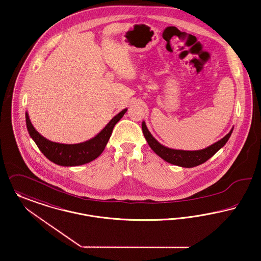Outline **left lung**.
<instances>
[{
	"label": "left lung",
	"instance_id": "8db88e82",
	"mask_svg": "<svg viewBox=\"0 0 261 261\" xmlns=\"http://www.w3.org/2000/svg\"><path fill=\"white\" fill-rule=\"evenodd\" d=\"M142 132L144 137L150 146L151 149L154 151L159 157H161L166 162L170 164L176 165L184 168H192L195 166L202 164L206 162L209 158H211L217 151L221 149L229 140L233 133V127L229 132L228 135H226L223 138H221L217 142L209 145L208 147L200 149V150H178L169 148L161 144L158 140L155 139V137L151 135L148 130L145 122H142Z\"/></svg>",
	"mask_w": 261,
	"mask_h": 261
}]
</instances>
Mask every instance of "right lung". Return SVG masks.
<instances>
[{"instance_id": "right-lung-1", "label": "right lung", "mask_w": 261, "mask_h": 261, "mask_svg": "<svg viewBox=\"0 0 261 261\" xmlns=\"http://www.w3.org/2000/svg\"><path fill=\"white\" fill-rule=\"evenodd\" d=\"M126 110L127 109H124L117 114L95 137L75 144L54 142L42 137L31 124L28 112H25V121L29 136L46 158L60 166L73 167L89 163L101 155L109 141L115 124L123 118Z\"/></svg>"}]
</instances>
